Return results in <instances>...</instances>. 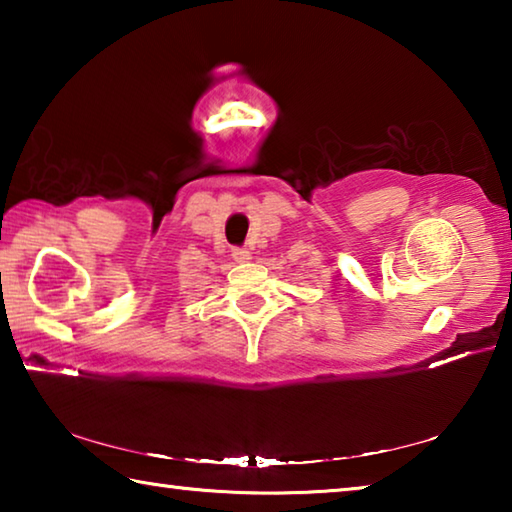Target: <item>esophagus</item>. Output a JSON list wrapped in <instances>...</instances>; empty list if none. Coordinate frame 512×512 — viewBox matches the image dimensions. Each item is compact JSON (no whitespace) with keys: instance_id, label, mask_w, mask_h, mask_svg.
Instances as JSON below:
<instances>
[{"instance_id":"esophagus-1","label":"esophagus","mask_w":512,"mask_h":512,"mask_svg":"<svg viewBox=\"0 0 512 512\" xmlns=\"http://www.w3.org/2000/svg\"><path fill=\"white\" fill-rule=\"evenodd\" d=\"M232 257H235V262L246 264V262H250V250H246V248H232Z\"/></svg>"}]
</instances>
